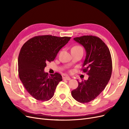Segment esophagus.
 <instances>
[{
    "label": "esophagus",
    "mask_w": 129,
    "mask_h": 129,
    "mask_svg": "<svg viewBox=\"0 0 129 129\" xmlns=\"http://www.w3.org/2000/svg\"><path fill=\"white\" fill-rule=\"evenodd\" d=\"M63 80H71V78L69 76H64L63 77Z\"/></svg>",
    "instance_id": "1"
}]
</instances>
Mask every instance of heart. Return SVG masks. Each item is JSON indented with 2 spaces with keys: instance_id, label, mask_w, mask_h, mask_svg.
<instances>
[{
  "instance_id": "obj_1",
  "label": "heart",
  "mask_w": 129,
  "mask_h": 129,
  "mask_svg": "<svg viewBox=\"0 0 129 129\" xmlns=\"http://www.w3.org/2000/svg\"><path fill=\"white\" fill-rule=\"evenodd\" d=\"M81 48L82 47L79 46H74L73 48Z\"/></svg>"
}]
</instances>
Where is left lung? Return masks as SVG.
I'll use <instances>...</instances> for the list:
<instances>
[{"instance_id":"left-lung-1","label":"left lung","mask_w":129,"mask_h":129,"mask_svg":"<svg viewBox=\"0 0 129 129\" xmlns=\"http://www.w3.org/2000/svg\"><path fill=\"white\" fill-rule=\"evenodd\" d=\"M74 40L85 49L86 57L82 71L89 76L87 81H78L79 85L72 91V95L79 102L86 103L96 98L110 80L112 69L111 56L107 46L99 37L84 36Z\"/></svg>"}]
</instances>
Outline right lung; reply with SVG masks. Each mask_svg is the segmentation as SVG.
Here are the masks:
<instances>
[{"label": "right lung", "mask_w": 129, "mask_h": 129, "mask_svg": "<svg viewBox=\"0 0 129 129\" xmlns=\"http://www.w3.org/2000/svg\"><path fill=\"white\" fill-rule=\"evenodd\" d=\"M71 37L50 35L36 36L26 42L18 57V72L25 88L35 99L48 101L53 96L57 84L62 80L60 74L48 76L44 72L46 63L55 59L59 50Z\"/></svg>", "instance_id": "right-lung-1"}]
</instances>
